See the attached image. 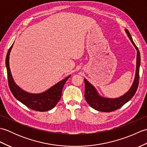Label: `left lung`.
<instances>
[{"mask_svg": "<svg viewBox=\"0 0 147 147\" xmlns=\"http://www.w3.org/2000/svg\"><path fill=\"white\" fill-rule=\"evenodd\" d=\"M125 32L137 51L136 66L135 80L133 81V85L131 86V88L125 94H124L123 95L118 98H110L104 97V96L100 95L95 87L91 83H90L86 79H84L85 85V97L86 100L90 105V107H92L93 109L98 111L109 112L119 109L131 99L133 96L135 95L137 88H138L139 83V71L140 61H141L140 54L138 47H137L133 42L129 31L125 29Z\"/></svg>", "mask_w": 147, "mask_h": 147, "instance_id": "left-lung-1", "label": "left lung"}]
</instances>
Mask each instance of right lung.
<instances>
[{
  "label": "right lung",
  "mask_w": 147,
  "mask_h": 147,
  "mask_svg": "<svg viewBox=\"0 0 147 147\" xmlns=\"http://www.w3.org/2000/svg\"><path fill=\"white\" fill-rule=\"evenodd\" d=\"M13 44L9 48L5 59L9 86L12 95L18 100L32 110L40 112L51 110L57 105L59 100L61 99L62 90L64 84L71 75L68 76L65 78L60 81L44 92L40 93H30L24 91L14 82L11 74L10 67H9V55H10Z\"/></svg>",
  "instance_id": "obj_1"
}]
</instances>
